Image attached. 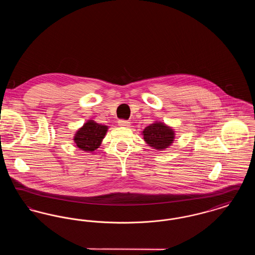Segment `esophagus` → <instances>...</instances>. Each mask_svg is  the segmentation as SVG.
<instances>
[{
	"label": "esophagus",
	"mask_w": 255,
	"mask_h": 255,
	"mask_svg": "<svg viewBox=\"0 0 255 255\" xmlns=\"http://www.w3.org/2000/svg\"><path fill=\"white\" fill-rule=\"evenodd\" d=\"M129 123L130 122H128L127 121H125V120H120L119 121V125L120 126H129Z\"/></svg>",
	"instance_id": "obj_1"
}]
</instances>
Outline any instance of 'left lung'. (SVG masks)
<instances>
[{
  "mask_svg": "<svg viewBox=\"0 0 255 255\" xmlns=\"http://www.w3.org/2000/svg\"><path fill=\"white\" fill-rule=\"evenodd\" d=\"M143 137L146 142L155 149L161 150L172 143L174 139L173 130L162 123H155L143 130Z\"/></svg>",
  "mask_w": 255,
  "mask_h": 255,
  "instance_id": "1",
  "label": "left lung"
}]
</instances>
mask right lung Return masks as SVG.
I'll return each mask as SVG.
<instances>
[{
	"instance_id": "obj_1",
	"label": "right lung",
	"mask_w": 255,
	"mask_h": 255,
	"mask_svg": "<svg viewBox=\"0 0 255 255\" xmlns=\"http://www.w3.org/2000/svg\"><path fill=\"white\" fill-rule=\"evenodd\" d=\"M107 129V126L97 124L93 121L87 122L75 133L74 141L76 146L88 152L95 151L100 145Z\"/></svg>"
}]
</instances>
